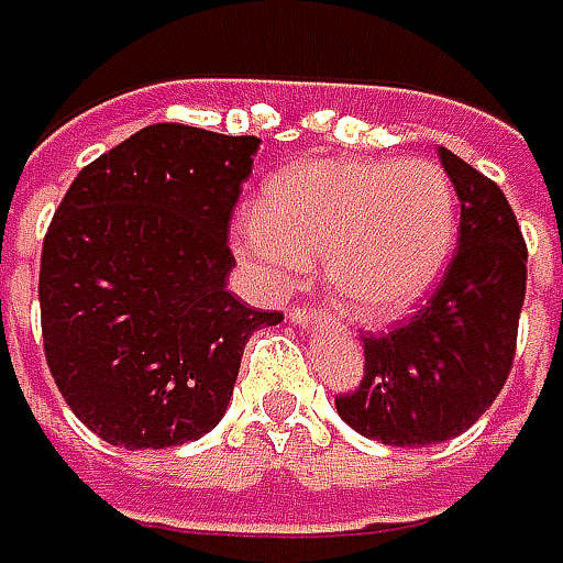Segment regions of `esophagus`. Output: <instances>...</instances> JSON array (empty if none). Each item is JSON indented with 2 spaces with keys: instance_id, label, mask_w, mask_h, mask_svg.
I'll use <instances>...</instances> for the list:
<instances>
[{
  "instance_id": "1",
  "label": "esophagus",
  "mask_w": 563,
  "mask_h": 563,
  "mask_svg": "<svg viewBox=\"0 0 563 563\" xmlns=\"http://www.w3.org/2000/svg\"><path fill=\"white\" fill-rule=\"evenodd\" d=\"M288 320H291L295 325H303V329H307V325L317 323V310H310V307H295V310L288 313Z\"/></svg>"
}]
</instances>
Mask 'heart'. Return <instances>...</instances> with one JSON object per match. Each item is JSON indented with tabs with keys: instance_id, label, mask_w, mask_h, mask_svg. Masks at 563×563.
I'll return each mask as SVG.
<instances>
[{
	"instance_id": "obj_1",
	"label": "heart",
	"mask_w": 563,
	"mask_h": 563,
	"mask_svg": "<svg viewBox=\"0 0 563 563\" xmlns=\"http://www.w3.org/2000/svg\"><path fill=\"white\" fill-rule=\"evenodd\" d=\"M456 231V189L434 161L313 157L268 180L231 243L266 295L295 291L323 256L349 313L393 320L434 288Z\"/></svg>"
}]
</instances>
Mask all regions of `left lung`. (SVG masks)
<instances>
[{
	"label": "left lung",
	"instance_id": "left-lung-1",
	"mask_svg": "<svg viewBox=\"0 0 563 563\" xmlns=\"http://www.w3.org/2000/svg\"><path fill=\"white\" fill-rule=\"evenodd\" d=\"M456 189L460 250L431 300L396 332L364 339V379L335 408L386 446H428L468 431L504 389L526 297V243L500 186L440 148Z\"/></svg>",
	"mask_w": 563,
	"mask_h": 563
}]
</instances>
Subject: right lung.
<instances>
[{
    "label": "right lung",
    "instance_id": "1",
    "mask_svg": "<svg viewBox=\"0 0 563 563\" xmlns=\"http://www.w3.org/2000/svg\"><path fill=\"white\" fill-rule=\"evenodd\" d=\"M256 135L155 123L91 161L41 253L49 374L75 418L113 446L209 434L250 335L282 323L228 291L231 211Z\"/></svg>",
    "mask_w": 563,
    "mask_h": 563
}]
</instances>
